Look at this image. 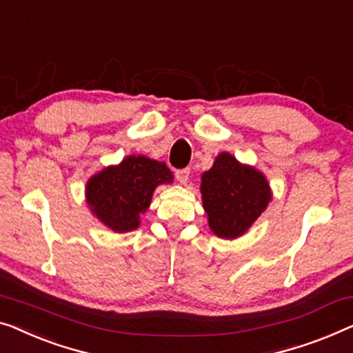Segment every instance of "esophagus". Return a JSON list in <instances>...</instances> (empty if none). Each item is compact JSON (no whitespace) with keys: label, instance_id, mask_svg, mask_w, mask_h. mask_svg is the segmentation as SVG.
Listing matches in <instances>:
<instances>
[{"label":"esophagus","instance_id":"obj_1","mask_svg":"<svg viewBox=\"0 0 353 353\" xmlns=\"http://www.w3.org/2000/svg\"><path fill=\"white\" fill-rule=\"evenodd\" d=\"M175 176H176V180L181 183V185H185V183L189 180V168H181V170H176Z\"/></svg>","mask_w":353,"mask_h":353}]
</instances>
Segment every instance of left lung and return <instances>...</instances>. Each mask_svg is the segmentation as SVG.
Returning <instances> with one entry per match:
<instances>
[{
  "label": "left lung",
  "mask_w": 353,
  "mask_h": 353,
  "mask_svg": "<svg viewBox=\"0 0 353 353\" xmlns=\"http://www.w3.org/2000/svg\"><path fill=\"white\" fill-rule=\"evenodd\" d=\"M201 194L213 234L231 240L243 236L272 199L263 173L229 152H219L210 170L203 172Z\"/></svg>",
  "instance_id": "8db88e82"
}]
</instances>
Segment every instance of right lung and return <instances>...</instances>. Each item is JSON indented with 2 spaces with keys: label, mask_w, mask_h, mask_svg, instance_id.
I'll return each instance as SVG.
<instances>
[{
  "label": "right lung",
  "mask_w": 353,
  "mask_h": 353,
  "mask_svg": "<svg viewBox=\"0 0 353 353\" xmlns=\"http://www.w3.org/2000/svg\"><path fill=\"white\" fill-rule=\"evenodd\" d=\"M172 181L173 175L164 162L127 156L121 164L105 167L89 178L85 201L106 228L129 232L140 226V216L150 207L154 189Z\"/></svg>",
  "instance_id": "obj_1"
}]
</instances>
